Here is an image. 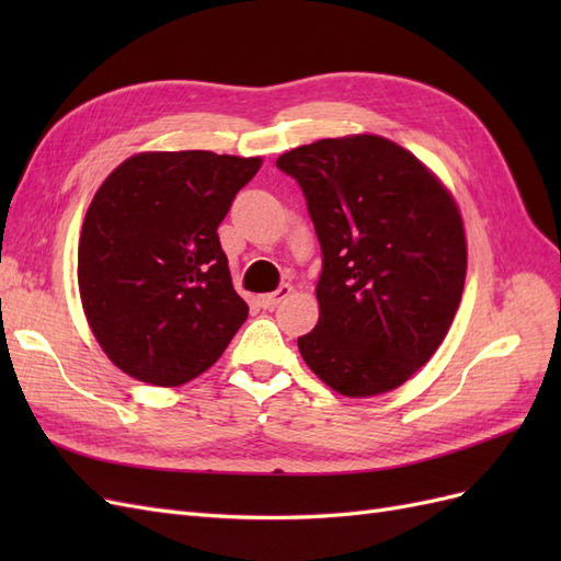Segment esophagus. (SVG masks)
<instances>
[{"label":"esophagus","mask_w":561,"mask_h":561,"mask_svg":"<svg viewBox=\"0 0 561 561\" xmlns=\"http://www.w3.org/2000/svg\"><path fill=\"white\" fill-rule=\"evenodd\" d=\"M293 293V287L290 285H287V283H283L280 287H278V290H274V293H268V295H262L260 297V307L262 309H274L276 307V304H280L287 295H290Z\"/></svg>","instance_id":"obj_1"}]
</instances>
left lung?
<instances>
[{"label": "left lung", "instance_id": "1", "mask_svg": "<svg viewBox=\"0 0 561 561\" xmlns=\"http://www.w3.org/2000/svg\"><path fill=\"white\" fill-rule=\"evenodd\" d=\"M276 165L299 182L322 250L320 318L297 339L304 363L348 398L402 386L443 344L463 295L451 194L379 135L301 145Z\"/></svg>", "mask_w": 561, "mask_h": 561}]
</instances>
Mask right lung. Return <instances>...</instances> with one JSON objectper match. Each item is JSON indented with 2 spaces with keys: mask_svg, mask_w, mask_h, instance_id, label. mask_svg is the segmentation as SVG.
<instances>
[{
  "mask_svg": "<svg viewBox=\"0 0 561 561\" xmlns=\"http://www.w3.org/2000/svg\"><path fill=\"white\" fill-rule=\"evenodd\" d=\"M262 159L145 151L95 192L79 239V293L107 358L180 386L225 353L248 318L217 227Z\"/></svg>",
  "mask_w": 561,
  "mask_h": 561,
  "instance_id": "right-lung-1",
  "label": "right lung"
}]
</instances>
